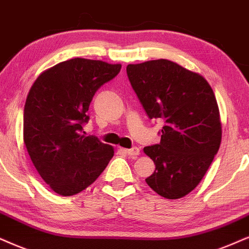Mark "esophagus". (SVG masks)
Segmentation results:
<instances>
[{
    "instance_id": "34e87169",
    "label": "esophagus",
    "mask_w": 249,
    "mask_h": 249,
    "mask_svg": "<svg viewBox=\"0 0 249 249\" xmlns=\"http://www.w3.org/2000/svg\"><path fill=\"white\" fill-rule=\"evenodd\" d=\"M125 152L127 153V155H130L132 157L140 155V149L138 147H132L130 149H125Z\"/></svg>"
}]
</instances>
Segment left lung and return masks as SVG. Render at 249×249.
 Masks as SVG:
<instances>
[{
  "mask_svg": "<svg viewBox=\"0 0 249 249\" xmlns=\"http://www.w3.org/2000/svg\"><path fill=\"white\" fill-rule=\"evenodd\" d=\"M127 77L150 119H162L161 142L143 148L155 163L146 179L170 200L194 190L208 171L222 141L215 94L202 75L169 59L128 64Z\"/></svg>",
  "mask_w": 249,
  "mask_h": 249,
  "instance_id": "obj_1",
  "label": "left lung"
}]
</instances>
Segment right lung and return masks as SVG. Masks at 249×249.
I'll return each instance as SVG.
<instances>
[{"mask_svg": "<svg viewBox=\"0 0 249 249\" xmlns=\"http://www.w3.org/2000/svg\"><path fill=\"white\" fill-rule=\"evenodd\" d=\"M121 64L72 58L43 71L24 108V143L41 178L70 196L92 185L114 156V147L86 135L83 125L94 94Z\"/></svg>", "mask_w": 249, "mask_h": 249, "instance_id": "obj_1", "label": "right lung"}]
</instances>
